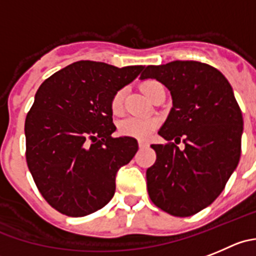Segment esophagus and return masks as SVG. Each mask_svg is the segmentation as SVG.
I'll return each instance as SVG.
<instances>
[{"label":"esophagus","instance_id":"1","mask_svg":"<svg viewBox=\"0 0 256 256\" xmlns=\"http://www.w3.org/2000/svg\"><path fill=\"white\" fill-rule=\"evenodd\" d=\"M148 146V142H139V148L140 149H144V148Z\"/></svg>","mask_w":256,"mask_h":256}]
</instances>
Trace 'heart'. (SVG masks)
<instances>
[{"instance_id":"1","label":"heart","mask_w":256,"mask_h":256,"mask_svg":"<svg viewBox=\"0 0 256 256\" xmlns=\"http://www.w3.org/2000/svg\"><path fill=\"white\" fill-rule=\"evenodd\" d=\"M156 82L154 80H148V82L142 83V93L149 98L150 93H152V86ZM122 102H124V92L122 90H117L111 100V110L114 114H120L122 111ZM158 128V120L154 117H126L124 120L118 122V130L122 135L135 138L139 140L149 139L152 134L154 132L155 128Z\"/></svg>"}]
</instances>
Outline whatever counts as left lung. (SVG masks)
<instances>
[{
    "label": "left lung",
    "instance_id": "obj_1",
    "mask_svg": "<svg viewBox=\"0 0 256 256\" xmlns=\"http://www.w3.org/2000/svg\"><path fill=\"white\" fill-rule=\"evenodd\" d=\"M159 80L170 90L173 107L159 135L166 144L148 168V193L152 204L176 217L206 208L224 190L241 154L242 114L232 88L208 64L176 60L148 66L140 80ZM182 140L185 144L179 150Z\"/></svg>",
    "mask_w": 256,
    "mask_h": 256
}]
</instances>
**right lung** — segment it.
<instances>
[{"label":"right lung","instance_id":"right-lung-1","mask_svg":"<svg viewBox=\"0 0 256 256\" xmlns=\"http://www.w3.org/2000/svg\"><path fill=\"white\" fill-rule=\"evenodd\" d=\"M142 66L80 60L42 83L25 120L26 162L38 190L60 214L82 217L108 204L134 138H112L111 100Z\"/></svg>","mask_w":256,"mask_h":256}]
</instances>
